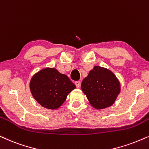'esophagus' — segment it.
I'll return each instance as SVG.
<instances>
[{
  "label": "esophagus",
  "instance_id": "34e87169",
  "mask_svg": "<svg viewBox=\"0 0 149 149\" xmlns=\"http://www.w3.org/2000/svg\"><path fill=\"white\" fill-rule=\"evenodd\" d=\"M74 84H75V86H76L77 88H79L81 86V82L79 81H76Z\"/></svg>",
  "mask_w": 149,
  "mask_h": 149
}]
</instances>
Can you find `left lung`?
<instances>
[{"instance_id": "8db88e82", "label": "left lung", "mask_w": 149, "mask_h": 149, "mask_svg": "<svg viewBox=\"0 0 149 149\" xmlns=\"http://www.w3.org/2000/svg\"><path fill=\"white\" fill-rule=\"evenodd\" d=\"M81 90L91 105L98 109L112 105L120 93V83L111 71L94 66L81 83Z\"/></svg>"}]
</instances>
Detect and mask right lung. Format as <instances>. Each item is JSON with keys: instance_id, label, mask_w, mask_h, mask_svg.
<instances>
[{"instance_id": "right-lung-1", "label": "right lung", "mask_w": 149, "mask_h": 149, "mask_svg": "<svg viewBox=\"0 0 149 149\" xmlns=\"http://www.w3.org/2000/svg\"><path fill=\"white\" fill-rule=\"evenodd\" d=\"M75 88L66 75L49 68L36 73L30 82L31 92L35 99L42 107L50 109L60 107Z\"/></svg>"}]
</instances>
